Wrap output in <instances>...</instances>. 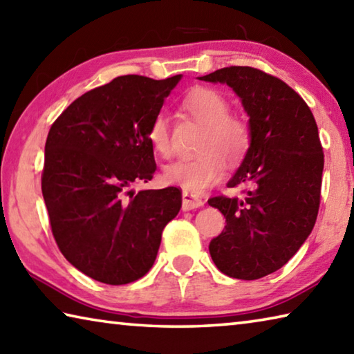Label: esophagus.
<instances>
[{"label":"esophagus","mask_w":354,"mask_h":354,"mask_svg":"<svg viewBox=\"0 0 354 354\" xmlns=\"http://www.w3.org/2000/svg\"><path fill=\"white\" fill-rule=\"evenodd\" d=\"M202 205H203V201L199 196L188 193V191H183V194H182V208L183 209H196Z\"/></svg>","instance_id":"esophagus-1"}]
</instances>
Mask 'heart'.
<instances>
[{
    "label": "heart",
    "instance_id": "1",
    "mask_svg": "<svg viewBox=\"0 0 354 354\" xmlns=\"http://www.w3.org/2000/svg\"><path fill=\"white\" fill-rule=\"evenodd\" d=\"M182 109L205 127L199 142V155L193 158H178L166 165L163 180L177 185L189 193H201L224 177L227 161L236 165L250 146V129L239 118L230 116V105L225 96L213 88H194L182 101ZM147 138L153 151L171 153L169 124L163 113L153 118L147 130Z\"/></svg>",
    "mask_w": 354,
    "mask_h": 354
}]
</instances>
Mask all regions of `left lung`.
I'll list each match as a JSON object with an SVG mask.
<instances>
[{"instance_id": "left-lung-1", "label": "left lung", "mask_w": 354, "mask_h": 354, "mask_svg": "<svg viewBox=\"0 0 354 354\" xmlns=\"http://www.w3.org/2000/svg\"><path fill=\"white\" fill-rule=\"evenodd\" d=\"M197 79L230 86L250 129V146L227 183L250 189L243 199L208 201L227 222L209 255L222 274L258 280L295 255L317 219L324 172L317 124L300 95L257 68L228 66Z\"/></svg>"}]
</instances>
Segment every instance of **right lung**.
<instances>
[{"instance_id":"1","label":"right lung","mask_w":354,"mask_h":354,"mask_svg":"<svg viewBox=\"0 0 354 354\" xmlns=\"http://www.w3.org/2000/svg\"><path fill=\"white\" fill-rule=\"evenodd\" d=\"M180 79L120 76L77 97L49 129L41 193L54 239L93 280L146 275L180 212L178 188L130 189L157 169L147 130Z\"/></svg>"}]
</instances>
